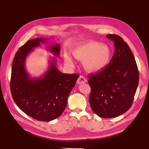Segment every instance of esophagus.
<instances>
[{
  "label": "esophagus",
  "mask_w": 149,
  "mask_h": 149,
  "mask_svg": "<svg viewBox=\"0 0 149 149\" xmlns=\"http://www.w3.org/2000/svg\"><path fill=\"white\" fill-rule=\"evenodd\" d=\"M87 82V79L83 76H80L77 80V84H81Z\"/></svg>",
  "instance_id": "esophagus-1"
}]
</instances>
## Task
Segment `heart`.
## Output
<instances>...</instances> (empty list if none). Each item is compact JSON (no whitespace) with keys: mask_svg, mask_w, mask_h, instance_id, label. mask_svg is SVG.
<instances>
[{"mask_svg":"<svg viewBox=\"0 0 149 149\" xmlns=\"http://www.w3.org/2000/svg\"><path fill=\"white\" fill-rule=\"evenodd\" d=\"M71 53L76 59L83 61L84 69L89 72H98L104 70L110 63L112 50L105 44H100L95 41H87L79 44L71 49ZM65 62L72 65V58L65 54Z\"/></svg>","mask_w":149,"mask_h":149,"instance_id":"1","label":"heart"}]
</instances>
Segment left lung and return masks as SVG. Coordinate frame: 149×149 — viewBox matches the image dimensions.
<instances>
[{"instance_id": "8db88e82", "label": "left lung", "mask_w": 149, "mask_h": 149, "mask_svg": "<svg viewBox=\"0 0 149 149\" xmlns=\"http://www.w3.org/2000/svg\"><path fill=\"white\" fill-rule=\"evenodd\" d=\"M106 36L114 42L115 52L107 68L89 76V104L98 116L111 118L123 114L131 107L139 72L134 55L123 38L112 34Z\"/></svg>"}]
</instances>
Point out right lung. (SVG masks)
I'll use <instances>...</instances> for the list:
<instances>
[{"mask_svg":"<svg viewBox=\"0 0 149 149\" xmlns=\"http://www.w3.org/2000/svg\"><path fill=\"white\" fill-rule=\"evenodd\" d=\"M47 38L28 40L15 54L12 65L10 89L15 104L27 115L39 121L56 119L66 107L68 98L79 75L64 74L56 68V59L49 61L46 72L38 78H31L26 69V60L35 47L46 43ZM47 50L60 56V45H48Z\"/></svg>","mask_w":149,"mask_h":149,"instance_id":"1","label":"right lung"}]
</instances>
